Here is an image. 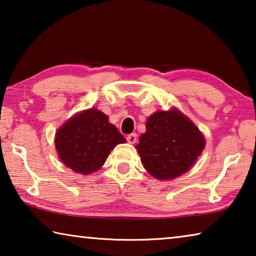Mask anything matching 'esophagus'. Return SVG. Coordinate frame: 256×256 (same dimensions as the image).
Masks as SVG:
<instances>
[{
	"label": "esophagus",
	"instance_id": "1",
	"mask_svg": "<svg viewBox=\"0 0 256 256\" xmlns=\"http://www.w3.org/2000/svg\"><path fill=\"white\" fill-rule=\"evenodd\" d=\"M126 140H128V144H136V133L128 134V136H126Z\"/></svg>",
	"mask_w": 256,
	"mask_h": 256
}]
</instances>
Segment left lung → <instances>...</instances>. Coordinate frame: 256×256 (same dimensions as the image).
I'll use <instances>...</instances> for the list:
<instances>
[{
	"instance_id": "obj_1",
	"label": "left lung",
	"mask_w": 256,
	"mask_h": 256,
	"mask_svg": "<svg viewBox=\"0 0 256 256\" xmlns=\"http://www.w3.org/2000/svg\"><path fill=\"white\" fill-rule=\"evenodd\" d=\"M136 150L144 167L158 180H172L188 172L204 148V138L178 110L157 112L146 124Z\"/></svg>"
}]
</instances>
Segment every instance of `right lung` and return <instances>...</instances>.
<instances>
[{
	"mask_svg": "<svg viewBox=\"0 0 256 256\" xmlns=\"http://www.w3.org/2000/svg\"><path fill=\"white\" fill-rule=\"evenodd\" d=\"M125 138L100 110L80 112L58 128L55 146L58 157L73 172L88 175L97 172L114 146Z\"/></svg>",
	"mask_w": 256,
	"mask_h": 256,
	"instance_id": "1",
	"label": "right lung"
}]
</instances>
